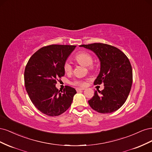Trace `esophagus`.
<instances>
[{
  "label": "esophagus",
  "instance_id": "1",
  "mask_svg": "<svg viewBox=\"0 0 152 152\" xmlns=\"http://www.w3.org/2000/svg\"><path fill=\"white\" fill-rule=\"evenodd\" d=\"M84 89H85L84 88H79V87H77V88H76V91H77V92L80 91H83V90H84Z\"/></svg>",
  "mask_w": 152,
  "mask_h": 152
}]
</instances>
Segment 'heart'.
Returning a JSON list of instances; mask_svg holds the SVG:
<instances>
[{
  "label": "heart",
  "instance_id": "1",
  "mask_svg": "<svg viewBox=\"0 0 152 152\" xmlns=\"http://www.w3.org/2000/svg\"><path fill=\"white\" fill-rule=\"evenodd\" d=\"M78 63H79L84 66H89L90 70H92L93 67L92 66V64L93 63V58L91 54L87 52H80L76 54L75 57ZM64 70L66 73H70L72 70V66L69 61H66L63 66ZM72 84L74 86H78L83 87L86 85V82L84 80H75L72 82Z\"/></svg>",
  "mask_w": 152,
  "mask_h": 152
}]
</instances>
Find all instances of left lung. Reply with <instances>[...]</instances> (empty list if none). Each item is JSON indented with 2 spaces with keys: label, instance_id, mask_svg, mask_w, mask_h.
<instances>
[{
  "label": "left lung",
  "instance_id": "obj_1",
  "mask_svg": "<svg viewBox=\"0 0 152 152\" xmlns=\"http://www.w3.org/2000/svg\"><path fill=\"white\" fill-rule=\"evenodd\" d=\"M93 51L99 59L100 72L94 85L104 84V89L95 91L88 103L95 111L109 113L120 108L128 97L132 83L129 60L120 49L108 44L94 43L80 45Z\"/></svg>",
  "mask_w": 152,
  "mask_h": 152
}]
</instances>
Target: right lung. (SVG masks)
I'll return each mask as SVG.
<instances>
[{
  "instance_id": "1",
  "label": "right lung",
  "mask_w": 152,
  "mask_h": 152,
  "mask_svg": "<svg viewBox=\"0 0 152 152\" xmlns=\"http://www.w3.org/2000/svg\"><path fill=\"white\" fill-rule=\"evenodd\" d=\"M76 45H50L39 49L28 60L24 79L27 93L40 112L54 117L70 107L76 90L66 86L58 91L57 79L65 75L63 66Z\"/></svg>"
}]
</instances>
